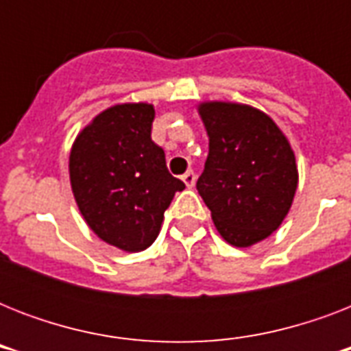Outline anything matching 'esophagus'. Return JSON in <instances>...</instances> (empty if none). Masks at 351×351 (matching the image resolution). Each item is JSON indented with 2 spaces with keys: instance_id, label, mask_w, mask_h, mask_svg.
Segmentation results:
<instances>
[{
  "instance_id": "obj_1",
  "label": "esophagus",
  "mask_w": 351,
  "mask_h": 351,
  "mask_svg": "<svg viewBox=\"0 0 351 351\" xmlns=\"http://www.w3.org/2000/svg\"><path fill=\"white\" fill-rule=\"evenodd\" d=\"M182 180H184V184H186L187 187H193L195 186V182H197V175H195V173L189 169V171H186L184 175H182Z\"/></svg>"
}]
</instances>
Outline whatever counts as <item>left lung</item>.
<instances>
[{
	"label": "left lung",
	"instance_id": "obj_1",
	"mask_svg": "<svg viewBox=\"0 0 351 351\" xmlns=\"http://www.w3.org/2000/svg\"><path fill=\"white\" fill-rule=\"evenodd\" d=\"M209 154L197 189L220 237L234 247L267 239L293 204L299 169L280 127L261 109L202 101Z\"/></svg>",
	"mask_w": 351,
	"mask_h": 351
}]
</instances>
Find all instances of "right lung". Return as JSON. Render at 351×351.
Wrapping results in <instances>:
<instances>
[{
  "instance_id": "right-lung-1",
  "label": "right lung",
  "mask_w": 351,
  "mask_h": 351,
  "mask_svg": "<svg viewBox=\"0 0 351 351\" xmlns=\"http://www.w3.org/2000/svg\"><path fill=\"white\" fill-rule=\"evenodd\" d=\"M154 107L117 104L78 132L69 154L74 200L93 233L127 253L147 250L184 182L151 140Z\"/></svg>"
}]
</instances>
